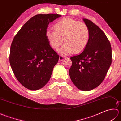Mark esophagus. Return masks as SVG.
Instances as JSON below:
<instances>
[{
	"label": "esophagus",
	"instance_id": "obj_1",
	"mask_svg": "<svg viewBox=\"0 0 121 121\" xmlns=\"http://www.w3.org/2000/svg\"><path fill=\"white\" fill-rule=\"evenodd\" d=\"M65 56H59V61H62V60H64V59H65Z\"/></svg>",
	"mask_w": 121,
	"mask_h": 121
}]
</instances>
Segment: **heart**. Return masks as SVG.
Returning <instances> with one entry per match:
<instances>
[{"mask_svg": "<svg viewBox=\"0 0 121 121\" xmlns=\"http://www.w3.org/2000/svg\"><path fill=\"white\" fill-rule=\"evenodd\" d=\"M55 30L48 29L46 32V38L50 45L55 49L65 43L59 50L62 55L81 52L86 48L90 37L88 26L82 22L70 17H65L54 25Z\"/></svg>", "mask_w": 121, "mask_h": 121, "instance_id": "heart-1", "label": "heart"}]
</instances>
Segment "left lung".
Returning <instances> with one entry per match:
<instances>
[{
  "instance_id": "8db88e82",
  "label": "left lung",
  "mask_w": 121,
  "mask_h": 121,
  "mask_svg": "<svg viewBox=\"0 0 121 121\" xmlns=\"http://www.w3.org/2000/svg\"><path fill=\"white\" fill-rule=\"evenodd\" d=\"M83 21L90 30L88 44L83 52L72 56L69 70L71 81L78 89L89 91L105 78L112 62V49L106 34L89 20Z\"/></svg>"
}]
</instances>
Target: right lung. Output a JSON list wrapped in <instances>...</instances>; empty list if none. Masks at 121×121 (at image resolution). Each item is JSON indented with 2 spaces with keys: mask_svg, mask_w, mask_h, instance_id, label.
Returning a JSON list of instances; mask_svg holds the SVG:
<instances>
[{
  "mask_svg": "<svg viewBox=\"0 0 121 121\" xmlns=\"http://www.w3.org/2000/svg\"><path fill=\"white\" fill-rule=\"evenodd\" d=\"M61 15L37 14L24 24L10 47L9 61L15 76L25 88L36 91L49 81L59 56L46 36L49 23Z\"/></svg>",
  "mask_w": 121,
  "mask_h": 121,
  "instance_id": "add662e5",
  "label": "right lung"
}]
</instances>
